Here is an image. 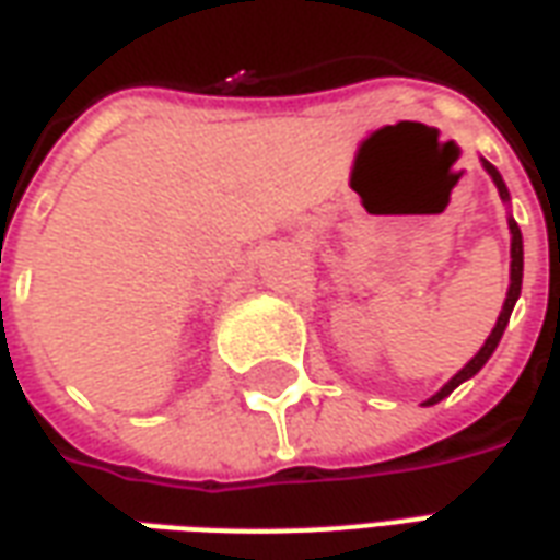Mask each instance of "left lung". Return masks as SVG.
<instances>
[{"mask_svg": "<svg viewBox=\"0 0 560 560\" xmlns=\"http://www.w3.org/2000/svg\"><path fill=\"white\" fill-rule=\"evenodd\" d=\"M482 167H486V173L492 176V183H494V188H498L501 200H504V203H510V191H506V185H504V179H501L498 167H494V164H489L486 159H482ZM506 224H510V288H506L504 308H501V315H498V320H494L492 332H489V339H486V345H482L480 351L474 353L468 363H465V369H458L456 375L450 377L444 387L438 389L432 399L422 401V405H438V401L446 399V396H450V393H453L458 384H465V381H470V377L477 375L482 365L489 363V357H492L494 348H498V341H501V336H504L506 324H510V315H513V305H516L518 293H522V264H525V260H522V231H518L516 219L510 215V219H506Z\"/></svg>", "mask_w": 560, "mask_h": 560, "instance_id": "obj_1", "label": "left lung"}]
</instances>
